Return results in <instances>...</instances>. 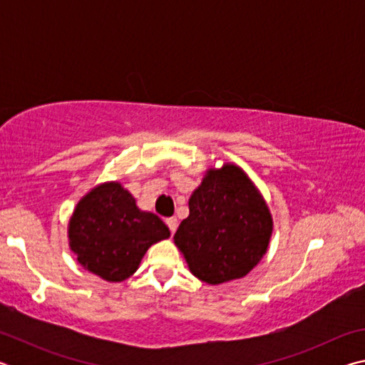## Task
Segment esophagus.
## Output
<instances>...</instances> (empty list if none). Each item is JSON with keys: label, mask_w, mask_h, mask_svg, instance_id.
<instances>
[{"label": "esophagus", "mask_w": 365, "mask_h": 365, "mask_svg": "<svg viewBox=\"0 0 365 365\" xmlns=\"http://www.w3.org/2000/svg\"><path fill=\"white\" fill-rule=\"evenodd\" d=\"M165 224H168V227H169V230H170V233L174 235L175 233V230H177V219L175 217H169V219H165Z\"/></svg>", "instance_id": "obj_1"}]
</instances>
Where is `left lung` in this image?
Masks as SVG:
<instances>
[{"instance_id": "8db88e82", "label": "left lung", "mask_w": 365, "mask_h": 365, "mask_svg": "<svg viewBox=\"0 0 365 365\" xmlns=\"http://www.w3.org/2000/svg\"><path fill=\"white\" fill-rule=\"evenodd\" d=\"M188 207L174 242L200 280L219 285L242 279L267 251L272 215L255 183L237 165L209 170Z\"/></svg>"}]
</instances>
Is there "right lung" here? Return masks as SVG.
<instances>
[{"label": "right lung", "instance_id": "1", "mask_svg": "<svg viewBox=\"0 0 365 365\" xmlns=\"http://www.w3.org/2000/svg\"><path fill=\"white\" fill-rule=\"evenodd\" d=\"M170 237L156 214L140 211L120 183H103L83 196L69 222L71 250L91 274L122 282L138 269L151 245Z\"/></svg>", "mask_w": 365, "mask_h": 365}]
</instances>
